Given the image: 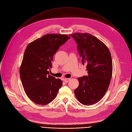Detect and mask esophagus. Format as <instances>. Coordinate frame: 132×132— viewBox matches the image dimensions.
Here are the masks:
<instances>
[{
	"mask_svg": "<svg viewBox=\"0 0 132 132\" xmlns=\"http://www.w3.org/2000/svg\"><path fill=\"white\" fill-rule=\"evenodd\" d=\"M70 78H65V79H64V81L65 83H68L70 81Z\"/></svg>",
	"mask_w": 132,
	"mask_h": 132,
	"instance_id": "34e87169",
	"label": "esophagus"
}]
</instances>
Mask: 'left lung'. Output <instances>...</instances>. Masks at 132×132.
I'll use <instances>...</instances> for the list:
<instances>
[{
  "mask_svg": "<svg viewBox=\"0 0 132 132\" xmlns=\"http://www.w3.org/2000/svg\"><path fill=\"white\" fill-rule=\"evenodd\" d=\"M70 36L77 44L88 74L78 78L79 85L74 90L75 95L81 104H94L102 99L110 83L113 71L111 53L105 44L90 34L76 33Z\"/></svg>",
  "mask_w": 132,
  "mask_h": 132,
  "instance_id": "left-lung-1",
  "label": "left lung"
}]
</instances>
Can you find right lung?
<instances>
[{
	"instance_id": "right-lung-1",
	"label": "right lung",
	"mask_w": 132,
	"mask_h": 132,
	"mask_svg": "<svg viewBox=\"0 0 132 132\" xmlns=\"http://www.w3.org/2000/svg\"><path fill=\"white\" fill-rule=\"evenodd\" d=\"M70 37L48 34L28 45L20 68V77L26 94L39 105L52 102L62 85V81L49 75L53 56Z\"/></svg>"
}]
</instances>
